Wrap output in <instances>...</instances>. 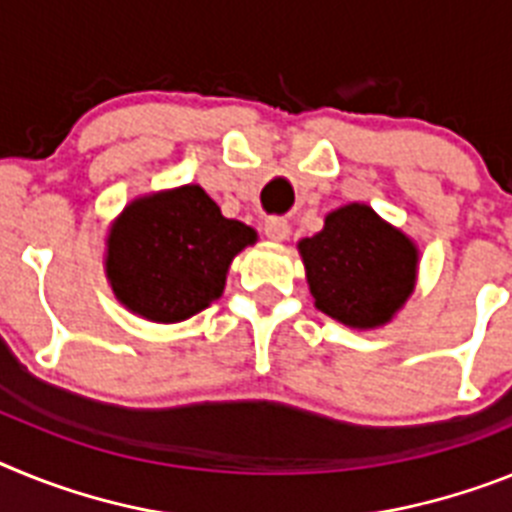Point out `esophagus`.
Instances as JSON below:
<instances>
[{"label": "esophagus", "instance_id": "esophagus-1", "mask_svg": "<svg viewBox=\"0 0 512 512\" xmlns=\"http://www.w3.org/2000/svg\"><path fill=\"white\" fill-rule=\"evenodd\" d=\"M262 231H265V237L273 239V242H283V239L288 237L291 226H288V221L281 219V216H270V219H265V224H262Z\"/></svg>", "mask_w": 512, "mask_h": 512}]
</instances>
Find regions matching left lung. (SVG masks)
Instances as JSON below:
<instances>
[{
	"instance_id": "obj_1",
	"label": "left lung",
	"mask_w": 512,
	"mask_h": 512,
	"mask_svg": "<svg viewBox=\"0 0 512 512\" xmlns=\"http://www.w3.org/2000/svg\"><path fill=\"white\" fill-rule=\"evenodd\" d=\"M299 250L317 309L348 327L389 322L415 288V244L361 203L332 211Z\"/></svg>"
}]
</instances>
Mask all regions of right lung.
Instances as JSON below:
<instances>
[{
	"label": "right lung",
	"instance_id": "1",
	"mask_svg": "<svg viewBox=\"0 0 512 512\" xmlns=\"http://www.w3.org/2000/svg\"><path fill=\"white\" fill-rule=\"evenodd\" d=\"M255 242L198 185L133 201L108 237L115 296L151 322H182L224 293L231 257Z\"/></svg>",
	"mask_w": 512,
	"mask_h": 512
}]
</instances>
